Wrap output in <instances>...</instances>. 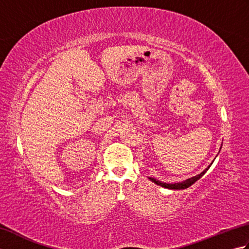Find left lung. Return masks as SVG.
Listing matches in <instances>:
<instances>
[{
	"label": "left lung",
	"instance_id": "left-lung-1",
	"mask_svg": "<svg viewBox=\"0 0 249 249\" xmlns=\"http://www.w3.org/2000/svg\"><path fill=\"white\" fill-rule=\"evenodd\" d=\"M221 145H223V144H221ZM220 149H221V147H220ZM213 161H214V160H213ZM213 161L210 163V165L208 166V168H205L202 172H200L199 174H197V176L192 177V178H188L185 179V181L178 182V183H163V182H161V181H158V179H156V178H149L151 179V181H152L153 183H155L156 185H160V186H161V187H163V188H168V189H178V190H179V189H185V188H188L189 186H192V185H193L195 182H197L199 178H202V177L204 176V173L209 170V168L211 167V165H212Z\"/></svg>",
	"mask_w": 249,
	"mask_h": 249
}]
</instances>
